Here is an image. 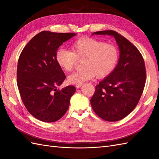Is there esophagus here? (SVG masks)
<instances>
[{
    "label": "esophagus",
    "mask_w": 159,
    "mask_h": 159,
    "mask_svg": "<svg viewBox=\"0 0 159 159\" xmlns=\"http://www.w3.org/2000/svg\"><path fill=\"white\" fill-rule=\"evenodd\" d=\"M82 85H83V84H76V87L77 89H79V88H80V87H82Z\"/></svg>",
    "instance_id": "obj_1"
}]
</instances>
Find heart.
Returning <instances> with one entry per match:
<instances>
[{"instance_id":"b5f03b06","label":"heart","mask_w":159,"mask_h":159,"mask_svg":"<svg viewBox=\"0 0 159 159\" xmlns=\"http://www.w3.org/2000/svg\"><path fill=\"white\" fill-rule=\"evenodd\" d=\"M72 52L59 48L56 52V61L66 72L73 70L77 60L83 61L82 70L67 77L72 84L83 83L97 78H105L112 73L117 65L119 51L117 47L94 38H85L76 40L72 45Z\"/></svg>"}]
</instances>
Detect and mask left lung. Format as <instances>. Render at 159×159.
Wrapping results in <instances>:
<instances>
[{
    "mask_svg": "<svg viewBox=\"0 0 159 159\" xmlns=\"http://www.w3.org/2000/svg\"><path fill=\"white\" fill-rule=\"evenodd\" d=\"M93 35L114 37L120 59L113 72L96 86L91 105L102 120L119 121L134 110L143 93L146 79L144 60L139 50L116 31H101Z\"/></svg>",
    "mask_w": 159,
    "mask_h": 159,
    "instance_id": "obj_1",
    "label": "left lung"
}]
</instances>
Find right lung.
<instances>
[{"label": "right lung", "instance_id": "1", "mask_svg": "<svg viewBox=\"0 0 159 159\" xmlns=\"http://www.w3.org/2000/svg\"><path fill=\"white\" fill-rule=\"evenodd\" d=\"M76 33L42 31L30 40L20 54L17 84L22 102L33 117L44 122L61 118L76 91L70 85L61 90L66 75L56 61L58 48Z\"/></svg>", "mask_w": 159, "mask_h": 159}]
</instances>
